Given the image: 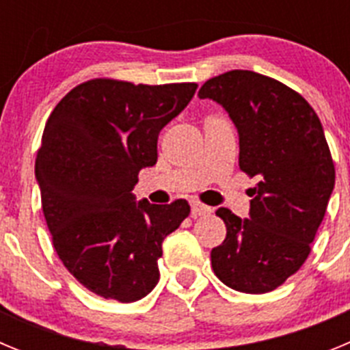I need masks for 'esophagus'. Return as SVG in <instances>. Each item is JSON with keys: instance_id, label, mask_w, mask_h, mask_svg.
<instances>
[{"instance_id": "esophagus-1", "label": "esophagus", "mask_w": 350, "mask_h": 350, "mask_svg": "<svg viewBox=\"0 0 350 350\" xmlns=\"http://www.w3.org/2000/svg\"><path fill=\"white\" fill-rule=\"evenodd\" d=\"M191 213H193V217H202V215H208L212 213V208L200 202H193L191 203Z\"/></svg>"}]
</instances>
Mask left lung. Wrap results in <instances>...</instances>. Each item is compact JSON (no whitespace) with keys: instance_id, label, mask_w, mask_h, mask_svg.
<instances>
[{"instance_id":"obj_1","label":"left lung","mask_w":350,"mask_h":350,"mask_svg":"<svg viewBox=\"0 0 350 350\" xmlns=\"http://www.w3.org/2000/svg\"><path fill=\"white\" fill-rule=\"evenodd\" d=\"M198 96L230 113L240 170L259 180L249 219L224 206L215 212L228 231L210 254L213 273L240 293H270L307 261L335 187L323 124L301 94L256 71H226Z\"/></svg>"}]
</instances>
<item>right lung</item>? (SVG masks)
Wrapping results in <instances>:
<instances>
[{
	"label": "right lung",
	"instance_id": "obj_1",
	"mask_svg": "<svg viewBox=\"0 0 350 350\" xmlns=\"http://www.w3.org/2000/svg\"><path fill=\"white\" fill-rule=\"evenodd\" d=\"M196 83L94 79L71 89L43 129L35 175L54 249L83 287L131 303L159 280L163 240L191 212L135 202L142 168L157 161L159 131L187 107Z\"/></svg>",
	"mask_w": 350,
	"mask_h": 350
}]
</instances>
